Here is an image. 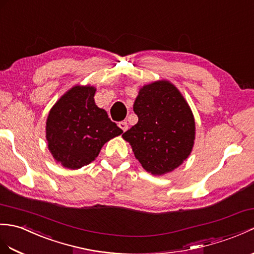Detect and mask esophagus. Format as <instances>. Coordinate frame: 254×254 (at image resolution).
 <instances>
[{"instance_id": "1", "label": "esophagus", "mask_w": 254, "mask_h": 254, "mask_svg": "<svg viewBox=\"0 0 254 254\" xmlns=\"http://www.w3.org/2000/svg\"><path fill=\"white\" fill-rule=\"evenodd\" d=\"M119 127L122 129L123 132H126L127 129V121H121V122H119Z\"/></svg>"}]
</instances>
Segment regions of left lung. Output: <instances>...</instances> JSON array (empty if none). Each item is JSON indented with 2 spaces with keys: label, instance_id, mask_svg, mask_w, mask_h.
Wrapping results in <instances>:
<instances>
[{
  "label": "left lung",
  "instance_id": "left-lung-1",
  "mask_svg": "<svg viewBox=\"0 0 254 254\" xmlns=\"http://www.w3.org/2000/svg\"><path fill=\"white\" fill-rule=\"evenodd\" d=\"M138 122L122 134L147 172L161 175L190 156L194 120L190 106L173 84L158 81L140 88L133 106Z\"/></svg>",
  "mask_w": 254,
  "mask_h": 254
}]
</instances>
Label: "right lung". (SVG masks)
<instances>
[{"mask_svg":"<svg viewBox=\"0 0 254 254\" xmlns=\"http://www.w3.org/2000/svg\"><path fill=\"white\" fill-rule=\"evenodd\" d=\"M93 86H74L58 100L46 121L49 149L64 168L80 169L95 159L106 141L123 131L94 102Z\"/></svg>","mask_w":254,"mask_h":254,"instance_id":"add662e5","label":"right lung"}]
</instances>
